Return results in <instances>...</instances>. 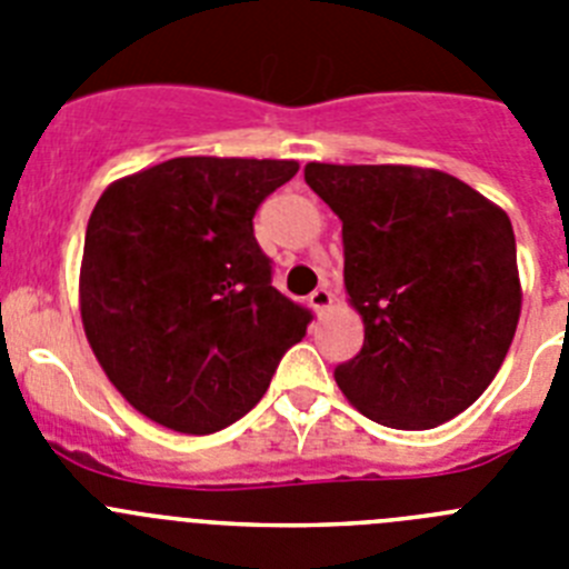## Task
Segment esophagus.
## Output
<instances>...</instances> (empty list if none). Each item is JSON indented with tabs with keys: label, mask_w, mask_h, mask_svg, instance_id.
<instances>
[{
	"label": "esophagus",
	"mask_w": 569,
	"mask_h": 569,
	"mask_svg": "<svg viewBox=\"0 0 569 569\" xmlns=\"http://www.w3.org/2000/svg\"><path fill=\"white\" fill-rule=\"evenodd\" d=\"M308 301H310V308H313L316 313H325V310L333 305V293H330L328 288H316L313 293H310Z\"/></svg>",
	"instance_id": "34e87169"
}]
</instances>
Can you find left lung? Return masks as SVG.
<instances>
[{"mask_svg": "<svg viewBox=\"0 0 569 569\" xmlns=\"http://www.w3.org/2000/svg\"><path fill=\"white\" fill-rule=\"evenodd\" d=\"M341 219L345 290L365 321L336 367L345 399L396 430H430L487 390L516 336L510 216L456 176L416 164H305Z\"/></svg>", "mask_w": 569, "mask_h": 569, "instance_id": "8db88e82", "label": "left lung"}]
</instances>
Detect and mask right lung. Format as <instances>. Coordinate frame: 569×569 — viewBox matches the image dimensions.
Masks as SVG:
<instances>
[{
	"label": "right lung",
	"mask_w": 569,
	"mask_h": 569,
	"mask_svg": "<svg viewBox=\"0 0 569 569\" xmlns=\"http://www.w3.org/2000/svg\"><path fill=\"white\" fill-rule=\"evenodd\" d=\"M293 159L176 156L90 213L79 313L110 385L156 425L208 436L264 396L310 313L270 284L253 213Z\"/></svg>",
	"instance_id": "add662e5"
}]
</instances>
